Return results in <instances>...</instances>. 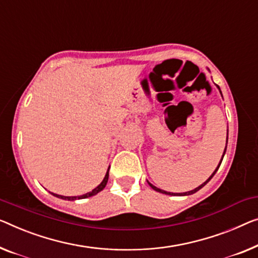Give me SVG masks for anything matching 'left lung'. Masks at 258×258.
I'll return each mask as SVG.
<instances>
[{
    "label": "left lung",
    "mask_w": 258,
    "mask_h": 258,
    "mask_svg": "<svg viewBox=\"0 0 258 258\" xmlns=\"http://www.w3.org/2000/svg\"><path fill=\"white\" fill-rule=\"evenodd\" d=\"M218 88H219V87H218ZM219 90H220V88H219ZM220 92H221V91H220ZM227 141H228V136H227ZM226 148H227V144H226ZM226 148H225V152H224V154H222V157H221V161H220V163L218 164V167H217V169H215V170L213 171V174L211 175L210 177L206 179V182H204V183L202 184V185H199L198 187H196V189H194V190H191V191H187V192H183V194H174V192H167V191H164V190H161V189H159V187L154 186L153 184H151V183H149V182H148V184H149V185H151V187H152L153 190H155V191H157V192H161V194H164V195H169V196H189V195H192V194H196V192H197L198 190H201L203 186H205L206 184L210 182L211 178H212L213 176L215 175V172L218 171V169H219V167H220V164H221V162H222V159H224V155H225V153H226Z\"/></svg>",
    "instance_id": "8db88e82"
}]
</instances>
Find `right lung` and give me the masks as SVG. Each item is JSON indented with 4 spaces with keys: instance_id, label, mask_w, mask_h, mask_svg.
Listing matches in <instances>:
<instances>
[{
    "instance_id": "obj_1",
    "label": "right lung",
    "mask_w": 258,
    "mask_h": 258,
    "mask_svg": "<svg viewBox=\"0 0 258 258\" xmlns=\"http://www.w3.org/2000/svg\"><path fill=\"white\" fill-rule=\"evenodd\" d=\"M109 170H110V167H109V169H107V171H106V174H105V177H104V179L102 180V183L99 184L97 187H95V189L92 190V191L88 192V194H84L82 196H78V197H67V196H60V195H55V194H52V195L55 196V197H57V198L64 199V201H76V199H83V198H88V197H91V196L97 195L98 192H101L103 189H104L105 185H106L107 179H109Z\"/></svg>"
}]
</instances>
